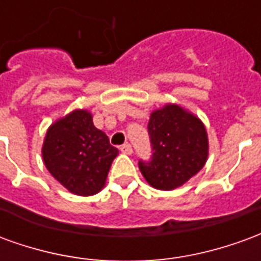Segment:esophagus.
Masks as SVG:
<instances>
[{"label": "esophagus", "instance_id": "1", "mask_svg": "<svg viewBox=\"0 0 261 261\" xmlns=\"http://www.w3.org/2000/svg\"><path fill=\"white\" fill-rule=\"evenodd\" d=\"M120 151L123 153H127V155H131L133 153V147H131L130 144H124V145L120 147Z\"/></svg>", "mask_w": 261, "mask_h": 261}]
</instances>
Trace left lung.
Instances as JSON below:
<instances>
[{"label":"left lung","mask_w":261,"mask_h":261,"mask_svg":"<svg viewBox=\"0 0 261 261\" xmlns=\"http://www.w3.org/2000/svg\"><path fill=\"white\" fill-rule=\"evenodd\" d=\"M151 158L140 159L145 180L159 190H173L202 169L208 156L205 127L176 105L155 110L148 123Z\"/></svg>","instance_id":"left-lung-1"}]
</instances>
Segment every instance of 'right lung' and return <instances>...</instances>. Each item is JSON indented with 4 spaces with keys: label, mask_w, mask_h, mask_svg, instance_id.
<instances>
[{
    "label": "right lung",
    "mask_w": 261,
    "mask_h": 261,
    "mask_svg": "<svg viewBox=\"0 0 261 261\" xmlns=\"http://www.w3.org/2000/svg\"><path fill=\"white\" fill-rule=\"evenodd\" d=\"M43 161L56 180L78 196L96 194L119 149L93 125L91 113L75 110L48 128Z\"/></svg>",
    "instance_id": "obj_1"
}]
</instances>
